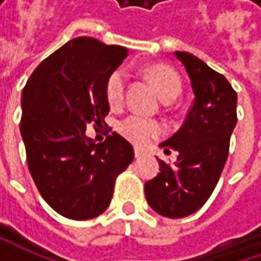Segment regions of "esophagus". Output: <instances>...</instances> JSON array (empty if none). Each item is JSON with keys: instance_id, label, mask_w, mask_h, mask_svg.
<instances>
[{"instance_id": "esophagus-1", "label": "esophagus", "mask_w": 261, "mask_h": 261, "mask_svg": "<svg viewBox=\"0 0 261 261\" xmlns=\"http://www.w3.org/2000/svg\"><path fill=\"white\" fill-rule=\"evenodd\" d=\"M142 155H144V151H142V149H139V148H135V156H136V158H141Z\"/></svg>"}]
</instances>
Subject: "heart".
Wrapping results in <instances>:
<instances>
[{
    "mask_svg": "<svg viewBox=\"0 0 261 261\" xmlns=\"http://www.w3.org/2000/svg\"><path fill=\"white\" fill-rule=\"evenodd\" d=\"M146 74L156 87L164 101H171L181 91V80L174 69L166 65H152L146 69ZM127 74L119 68L113 71L106 81V98L112 109H120L125 103ZM120 135L136 145H148L151 141L164 134V127L154 119L138 115L125 117L117 126Z\"/></svg>",
    "mask_w": 261,
    "mask_h": 261,
    "instance_id": "b5f03b06",
    "label": "heart"
}]
</instances>
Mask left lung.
<instances>
[{
    "label": "left lung",
    "instance_id": "obj_1",
    "mask_svg": "<svg viewBox=\"0 0 261 261\" xmlns=\"http://www.w3.org/2000/svg\"><path fill=\"white\" fill-rule=\"evenodd\" d=\"M190 78L195 100L181 127L161 144L178 152L163 160L160 173L145 183L149 206L167 218H185L205 205L221 177L237 125V93L225 76L187 52H174Z\"/></svg>",
    "mask_w": 261,
    "mask_h": 261
}]
</instances>
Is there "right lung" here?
<instances>
[{"label": "right lung", "instance_id": "right-lung-1", "mask_svg": "<svg viewBox=\"0 0 261 261\" xmlns=\"http://www.w3.org/2000/svg\"><path fill=\"white\" fill-rule=\"evenodd\" d=\"M123 46L76 37L47 56L23 88L20 132L30 174L59 215L87 221L112 202L116 177L134 161L117 132L95 144L87 125L107 126L106 81L127 56Z\"/></svg>", "mask_w": 261, "mask_h": 261}]
</instances>
